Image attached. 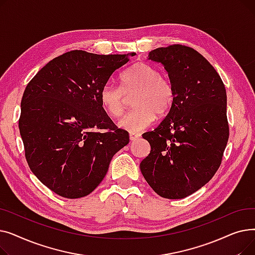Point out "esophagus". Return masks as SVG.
<instances>
[{
    "label": "esophagus",
    "instance_id": "obj_1",
    "mask_svg": "<svg viewBox=\"0 0 255 255\" xmlns=\"http://www.w3.org/2000/svg\"><path fill=\"white\" fill-rule=\"evenodd\" d=\"M129 138H130V140H136V139H138V138H140V134L139 133H130L129 134Z\"/></svg>",
    "mask_w": 255,
    "mask_h": 255
}]
</instances>
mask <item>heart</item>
Segmentation results:
<instances>
[{
	"instance_id": "b5f03b06",
	"label": "heart",
	"mask_w": 255,
	"mask_h": 255,
	"mask_svg": "<svg viewBox=\"0 0 255 255\" xmlns=\"http://www.w3.org/2000/svg\"><path fill=\"white\" fill-rule=\"evenodd\" d=\"M121 88L113 84L102 87L99 100L104 111L112 117L122 116L126 96L132 98L133 109L119 121V126L130 132L148 128L156 118L165 116L175 102L176 92L170 80L161 75L153 65L139 62L120 77Z\"/></svg>"
}]
</instances>
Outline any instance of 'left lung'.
<instances>
[{
  "mask_svg": "<svg viewBox=\"0 0 255 255\" xmlns=\"http://www.w3.org/2000/svg\"><path fill=\"white\" fill-rule=\"evenodd\" d=\"M149 60L164 66L176 98L159 126L142 134L151 152L140 170L158 195L180 199L205 186L221 164L230 135L226 91L214 67L191 47H159Z\"/></svg>",
  "mask_w": 255,
  "mask_h": 255,
  "instance_id": "1",
  "label": "left lung"
}]
</instances>
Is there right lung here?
<instances>
[{
	"label": "right lung",
	"instance_id": "obj_1",
	"mask_svg": "<svg viewBox=\"0 0 255 255\" xmlns=\"http://www.w3.org/2000/svg\"><path fill=\"white\" fill-rule=\"evenodd\" d=\"M127 55L71 50L48 62L26 86L19 132L26 162L38 180L65 198L90 194L113 156L129 142L102 107L99 94Z\"/></svg>",
	"mask_w": 255,
	"mask_h": 255
}]
</instances>
